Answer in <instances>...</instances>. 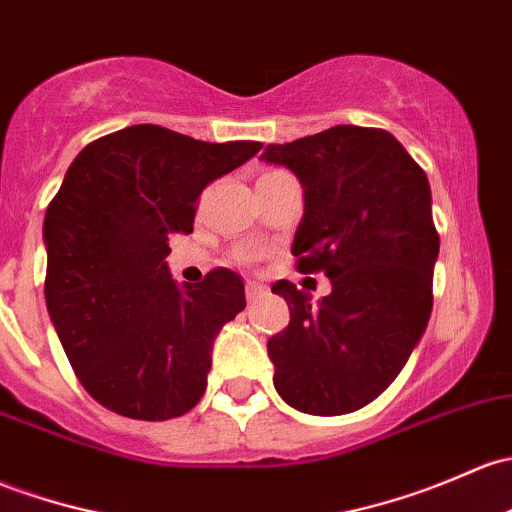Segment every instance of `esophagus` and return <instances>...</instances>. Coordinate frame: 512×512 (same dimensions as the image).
<instances>
[{"mask_svg":"<svg viewBox=\"0 0 512 512\" xmlns=\"http://www.w3.org/2000/svg\"><path fill=\"white\" fill-rule=\"evenodd\" d=\"M267 294V289L262 287V284H257V282H247L245 284V297H247V301H250V304H255L257 299H262Z\"/></svg>","mask_w":512,"mask_h":512,"instance_id":"1","label":"esophagus"}]
</instances>
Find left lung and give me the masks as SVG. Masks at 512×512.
I'll return each instance as SVG.
<instances>
[{"mask_svg":"<svg viewBox=\"0 0 512 512\" xmlns=\"http://www.w3.org/2000/svg\"><path fill=\"white\" fill-rule=\"evenodd\" d=\"M260 159L299 179L292 255L301 272L331 279L316 304L287 279L272 284L289 306V326L267 341L274 387L299 412H355L400 375L432 314L439 235L427 174L390 132L355 125L267 144Z\"/></svg>","mask_w":512,"mask_h":512,"instance_id":"obj_1","label":"left lung"}]
</instances>
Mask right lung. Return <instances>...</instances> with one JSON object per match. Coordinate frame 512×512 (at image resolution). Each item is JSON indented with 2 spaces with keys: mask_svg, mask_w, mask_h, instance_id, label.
<instances>
[{
  "mask_svg": "<svg viewBox=\"0 0 512 512\" xmlns=\"http://www.w3.org/2000/svg\"><path fill=\"white\" fill-rule=\"evenodd\" d=\"M260 147L134 125L68 166L43 220V292L75 375L107 410L161 422L206 392L213 341L245 309V287L230 270L174 282L169 235L193 233L203 188Z\"/></svg>",
  "mask_w": 512,
  "mask_h": 512,
  "instance_id": "1",
  "label": "right lung"
}]
</instances>
